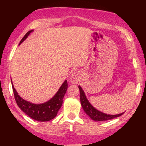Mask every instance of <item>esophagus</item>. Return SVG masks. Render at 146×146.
<instances>
[{
	"label": "esophagus",
	"mask_w": 146,
	"mask_h": 146,
	"mask_svg": "<svg viewBox=\"0 0 146 146\" xmlns=\"http://www.w3.org/2000/svg\"><path fill=\"white\" fill-rule=\"evenodd\" d=\"M80 80V74L78 72H74L70 77V82L72 84H78Z\"/></svg>",
	"instance_id": "1"
}]
</instances>
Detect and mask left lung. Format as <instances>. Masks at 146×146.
I'll use <instances>...</instances> for the list:
<instances>
[{"instance_id": "obj_1", "label": "left lung", "mask_w": 146, "mask_h": 146, "mask_svg": "<svg viewBox=\"0 0 146 146\" xmlns=\"http://www.w3.org/2000/svg\"><path fill=\"white\" fill-rule=\"evenodd\" d=\"M79 89L80 91V102H81L82 106L84 110L86 113L87 115L89 116L90 118L92 119L94 121H106V120H110L113 119L114 118H116V117H120L121 115H123V113L118 114V115H107V114L103 113L102 112L99 111L97 109H95L94 107L87 100L86 95L84 94V92L82 90V88H81V86H78Z\"/></svg>"}]
</instances>
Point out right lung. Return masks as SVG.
<instances>
[{
    "label": "right lung",
    "mask_w": 146,
    "mask_h": 146,
    "mask_svg": "<svg viewBox=\"0 0 146 146\" xmlns=\"http://www.w3.org/2000/svg\"><path fill=\"white\" fill-rule=\"evenodd\" d=\"M33 30L28 31L25 35V36L22 38L20 42V44L23 42L27 38L30 33ZM11 84H12L15 100H16L18 107L31 119L39 121H48L56 117L58 110H60L62 105L64 96L68 88L67 81L65 80L64 82L62 84L60 89L55 95V96L51 99L49 101L40 104H35L30 103V102L23 100L21 96L18 95L12 83Z\"/></svg>",
    "instance_id": "1"
}]
</instances>
